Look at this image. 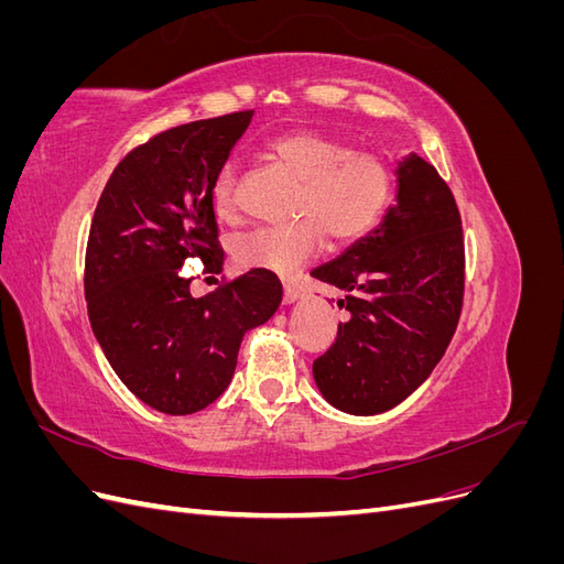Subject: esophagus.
Instances as JSON below:
<instances>
[{"instance_id": "1", "label": "esophagus", "mask_w": 564, "mask_h": 564, "mask_svg": "<svg viewBox=\"0 0 564 564\" xmlns=\"http://www.w3.org/2000/svg\"><path fill=\"white\" fill-rule=\"evenodd\" d=\"M301 296V286H296V284H284V303L289 305V303H294L296 299Z\"/></svg>"}]
</instances>
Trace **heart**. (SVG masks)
Listing matches in <instances>:
<instances>
[{"instance_id":"heart-1","label":"heart","mask_w":564,"mask_h":564,"mask_svg":"<svg viewBox=\"0 0 564 564\" xmlns=\"http://www.w3.org/2000/svg\"><path fill=\"white\" fill-rule=\"evenodd\" d=\"M268 155L299 183L289 228L253 230L235 242V259L249 268L292 275L322 251L324 235L334 245H355L377 228L395 197V169L377 152L355 150L338 135L294 129L272 135ZM237 164L226 162L212 183V204L218 218L237 216Z\"/></svg>"}]
</instances>
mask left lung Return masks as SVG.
Wrapping results in <instances>:
<instances>
[{"label": "left lung", "mask_w": 564, "mask_h": 564, "mask_svg": "<svg viewBox=\"0 0 564 564\" xmlns=\"http://www.w3.org/2000/svg\"><path fill=\"white\" fill-rule=\"evenodd\" d=\"M383 224L311 275L346 292L350 313L313 362L319 392L340 412H388L431 377L464 308L460 214L437 169L412 155L398 169Z\"/></svg>", "instance_id": "1"}]
</instances>
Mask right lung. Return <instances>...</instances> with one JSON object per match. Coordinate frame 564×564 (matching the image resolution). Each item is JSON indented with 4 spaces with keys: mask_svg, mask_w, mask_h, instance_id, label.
<instances>
[{
    "mask_svg": "<svg viewBox=\"0 0 564 564\" xmlns=\"http://www.w3.org/2000/svg\"><path fill=\"white\" fill-rule=\"evenodd\" d=\"M253 110L166 129L115 166L84 259L91 329L110 367L148 406L195 414L235 373L245 332L275 315L282 284L253 268L195 299L181 268L224 270L212 183Z\"/></svg>",
    "mask_w": 564,
    "mask_h": 564,
    "instance_id": "add662e5",
    "label": "right lung"
}]
</instances>
